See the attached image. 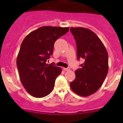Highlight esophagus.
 Segmentation results:
<instances>
[{"label":"esophagus","mask_w":123,"mask_h":123,"mask_svg":"<svg viewBox=\"0 0 123 123\" xmlns=\"http://www.w3.org/2000/svg\"><path fill=\"white\" fill-rule=\"evenodd\" d=\"M63 69H64V71H67L70 70V68H64Z\"/></svg>","instance_id":"esophagus-1"}]
</instances>
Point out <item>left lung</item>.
I'll return each mask as SVG.
<instances>
[{"label":"left lung","mask_w":123,"mask_h":123,"mask_svg":"<svg viewBox=\"0 0 123 123\" xmlns=\"http://www.w3.org/2000/svg\"><path fill=\"white\" fill-rule=\"evenodd\" d=\"M75 38L77 59L85 62L75 70V79L70 83L74 92L80 96H90L100 87L108 71V55L100 38L90 30L71 27Z\"/></svg>","instance_id":"8db88e82"}]
</instances>
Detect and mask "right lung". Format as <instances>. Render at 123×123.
<instances>
[{"label": "right lung", "mask_w": 123, "mask_h": 123, "mask_svg": "<svg viewBox=\"0 0 123 123\" xmlns=\"http://www.w3.org/2000/svg\"><path fill=\"white\" fill-rule=\"evenodd\" d=\"M68 30V27L44 26L31 31L23 40L17 65L21 81L31 96L44 97L54 89L62 69L46 62L52 55L55 41Z\"/></svg>", "instance_id": "obj_1"}]
</instances>
